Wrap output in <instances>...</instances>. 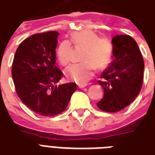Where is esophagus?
Returning <instances> with one entry per match:
<instances>
[{
  "label": "esophagus",
  "instance_id": "esophagus-1",
  "mask_svg": "<svg viewBox=\"0 0 155 155\" xmlns=\"http://www.w3.org/2000/svg\"><path fill=\"white\" fill-rule=\"evenodd\" d=\"M87 87V84H79L78 87L79 88H83V87Z\"/></svg>",
  "mask_w": 155,
  "mask_h": 155
}]
</instances>
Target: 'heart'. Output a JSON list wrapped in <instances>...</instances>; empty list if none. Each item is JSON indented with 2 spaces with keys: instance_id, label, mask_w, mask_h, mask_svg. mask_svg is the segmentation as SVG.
Wrapping results in <instances>:
<instances>
[{
  "instance_id": "b5f03b06",
  "label": "heart",
  "mask_w": 155,
  "mask_h": 155,
  "mask_svg": "<svg viewBox=\"0 0 155 155\" xmlns=\"http://www.w3.org/2000/svg\"><path fill=\"white\" fill-rule=\"evenodd\" d=\"M71 42L74 46L85 47L82 60L84 62L74 64L65 69L66 78L78 83L85 84L94 75L95 68H105L112 60L113 48L111 43L106 38H99L98 35L91 30H82L71 35ZM70 42L63 41L57 49L58 61L66 66L71 60Z\"/></svg>"
}]
</instances>
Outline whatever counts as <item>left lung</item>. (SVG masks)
I'll list each match as a JSON object with an SVG mask.
<instances>
[{
    "instance_id": "obj_1",
    "label": "left lung",
    "mask_w": 155,
    "mask_h": 155,
    "mask_svg": "<svg viewBox=\"0 0 155 155\" xmlns=\"http://www.w3.org/2000/svg\"><path fill=\"white\" fill-rule=\"evenodd\" d=\"M114 60L101 74L99 83L104 96L97 103L100 109L115 113L128 106L142 87L144 60L139 46L128 35H116L112 38Z\"/></svg>"
}]
</instances>
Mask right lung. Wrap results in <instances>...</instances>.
Returning <instances> with one entry per match:
<instances>
[{"label":"right lung","mask_w":155,"mask_h":155,"mask_svg":"<svg viewBox=\"0 0 155 155\" xmlns=\"http://www.w3.org/2000/svg\"><path fill=\"white\" fill-rule=\"evenodd\" d=\"M59 32L38 33L20 43L12 64V78L16 92L27 107L41 116H54L64 112L76 83L54 86L63 73L55 66V48Z\"/></svg>","instance_id":"1"}]
</instances>
